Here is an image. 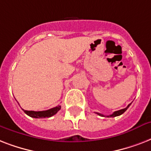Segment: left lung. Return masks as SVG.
<instances>
[{
	"label": "left lung",
	"mask_w": 151,
	"mask_h": 151,
	"mask_svg": "<svg viewBox=\"0 0 151 151\" xmlns=\"http://www.w3.org/2000/svg\"><path fill=\"white\" fill-rule=\"evenodd\" d=\"M131 105V103L130 104H129L128 105V106H127L126 108H124V109H122V110H117V111H115V112H114L112 114H110L109 115V116H106V117H117V116H119V115H122L123 113H124L125 111L127 110V109L129 107V106ZM97 114L99 115V116H102V117H104V115L102 114H99V113H96Z\"/></svg>",
	"instance_id": "1"
}]
</instances>
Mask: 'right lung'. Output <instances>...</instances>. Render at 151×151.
Wrapping results in <instances>:
<instances>
[{
    "instance_id": "1",
    "label": "right lung",
    "mask_w": 151,
    "mask_h": 151,
    "mask_svg": "<svg viewBox=\"0 0 151 151\" xmlns=\"http://www.w3.org/2000/svg\"><path fill=\"white\" fill-rule=\"evenodd\" d=\"M61 109V106H57L55 107H53L52 109L47 110H43V111H33V110H25L22 109V110L27 114L28 116L34 118H43V117H50L56 114L59 110Z\"/></svg>"
}]
</instances>
